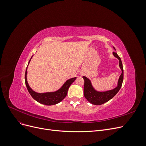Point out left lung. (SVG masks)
Returning <instances> with one entry per match:
<instances>
[{"label": "left lung", "mask_w": 146, "mask_h": 146, "mask_svg": "<svg viewBox=\"0 0 146 146\" xmlns=\"http://www.w3.org/2000/svg\"><path fill=\"white\" fill-rule=\"evenodd\" d=\"M114 48L115 49L114 47ZM113 54L119 60V67H120L122 70L121 75L119 78L117 86L115 88H114V89L111 90H109L104 92L98 91L95 90L93 86H92L91 82L89 78H88L85 76L83 77L84 80H85L83 88L84 96H85V98L86 99V100L92 104L96 105H100L107 102L109 101L110 99H111L117 93L122 86L123 79V70L122 63L121 58L118 56L117 53L113 52Z\"/></svg>", "instance_id": "obj_1"}]
</instances>
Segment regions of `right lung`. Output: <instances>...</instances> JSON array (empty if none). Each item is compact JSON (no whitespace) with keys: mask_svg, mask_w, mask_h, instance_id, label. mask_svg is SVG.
Listing matches in <instances>:
<instances>
[{"mask_svg":"<svg viewBox=\"0 0 146 146\" xmlns=\"http://www.w3.org/2000/svg\"><path fill=\"white\" fill-rule=\"evenodd\" d=\"M32 56L31 57L30 60H29V64L30 63L31 59H32ZM27 69H26L25 74V82L26 86H27V88L28 90V91L29 92L30 94L32 96V98L38 102L39 103L46 105H53L60 102L66 96H67L69 86L76 79V77L69 79V80H68L64 83V85L62 86V87L56 91L45 92V93H38V92L32 90V88L29 86L27 80Z\"/></svg>","mask_w":146,"mask_h":146,"instance_id":"add662e5","label":"right lung"}]
</instances>
